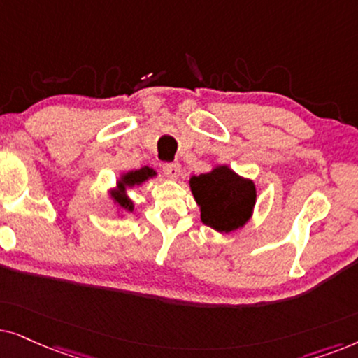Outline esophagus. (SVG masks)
<instances>
[{
	"mask_svg": "<svg viewBox=\"0 0 358 358\" xmlns=\"http://www.w3.org/2000/svg\"><path fill=\"white\" fill-rule=\"evenodd\" d=\"M180 171H182V165L180 164H165L164 165V173L171 180L178 178Z\"/></svg>",
	"mask_w": 358,
	"mask_h": 358,
	"instance_id": "obj_1",
	"label": "esophagus"
}]
</instances>
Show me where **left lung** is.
Here are the masks:
<instances>
[{
    "instance_id": "obj_1",
    "label": "left lung",
    "mask_w": 358,
    "mask_h": 358,
    "mask_svg": "<svg viewBox=\"0 0 358 358\" xmlns=\"http://www.w3.org/2000/svg\"><path fill=\"white\" fill-rule=\"evenodd\" d=\"M201 222L221 234L242 229L250 221L257 203L254 180L236 173L229 165H216L211 171L189 178Z\"/></svg>"
}]
</instances>
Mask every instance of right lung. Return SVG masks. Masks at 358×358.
<instances>
[{
	"label": "right lung",
	"instance_id": "1",
	"mask_svg": "<svg viewBox=\"0 0 358 358\" xmlns=\"http://www.w3.org/2000/svg\"><path fill=\"white\" fill-rule=\"evenodd\" d=\"M157 171L150 166H142L139 170H131L124 171L117 176L114 187L108 189V198L113 203V206H116L117 216H124V213H134L136 204L129 198V189L141 187L145 182H149L150 178H155Z\"/></svg>",
	"mask_w": 358,
	"mask_h": 358
}]
</instances>
